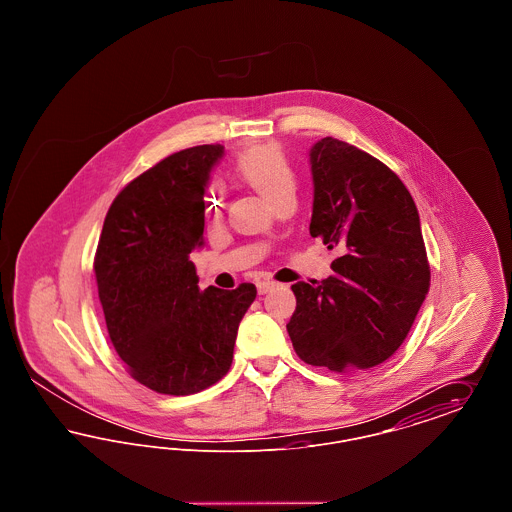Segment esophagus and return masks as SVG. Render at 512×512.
<instances>
[{
    "mask_svg": "<svg viewBox=\"0 0 512 512\" xmlns=\"http://www.w3.org/2000/svg\"><path fill=\"white\" fill-rule=\"evenodd\" d=\"M274 286H276V282H274V280H261V282H257V290H259L261 295H263V293L270 292Z\"/></svg>",
    "mask_w": 512,
    "mask_h": 512,
    "instance_id": "esophagus-1",
    "label": "esophagus"
}]
</instances>
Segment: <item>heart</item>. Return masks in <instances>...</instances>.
Wrapping results in <instances>:
<instances>
[{
  "label": "heart",
  "instance_id": "heart-1",
  "mask_svg": "<svg viewBox=\"0 0 512 512\" xmlns=\"http://www.w3.org/2000/svg\"><path fill=\"white\" fill-rule=\"evenodd\" d=\"M232 171L240 182L251 190L276 203L282 195L293 194L295 169L286 149L276 144H255L245 147L234 159ZM207 209L217 215L224 205V190L219 182H211L207 188Z\"/></svg>",
  "mask_w": 512,
  "mask_h": 512
}]
</instances>
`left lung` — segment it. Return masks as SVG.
Here are the masks:
<instances>
[{"mask_svg": "<svg viewBox=\"0 0 512 512\" xmlns=\"http://www.w3.org/2000/svg\"><path fill=\"white\" fill-rule=\"evenodd\" d=\"M311 169L309 232L341 255L317 286L293 284L286 328L307 365L341 374L372 368L401 347L430 290L418 211L390 167L347 142L322 138Z\"/></svg>", "mask_w": 512, "mask_h": 512, "instance_id": "obj_1", "label": "left lung"}]
</instances>
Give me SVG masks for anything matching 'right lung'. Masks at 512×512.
<instances>
[{
  "instance_id": "obj_1",
  "label": "right lung",
  "mask_w": 512,
  "mask_h": 512,
  "mask_svg": "<svg viewBox=\"0 0 512 512\" xmlns=\"http://www.w3.org/2000/svg\"><path fill=\"white\" fill-rule=\"evenodd\" d=\"M220 146L176 151L136 176L103 220L94 272L111 343L149 390L190 395L230 370L238 326L257 288L199 290L205 184Z\"/></svg>"
}]
</instances>
